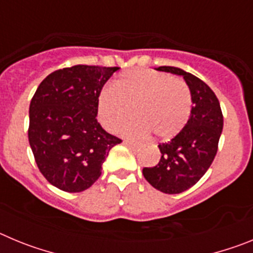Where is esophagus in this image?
Returning <instances> with one entry per match:
<instances>
[{
	"label": "esophagus",
	"mask_w": 253,
	"mask_h": 253,
	"mask_svg": "<svg viewBox=\"0 0 253 253\" xmlns=\"http://www.w3.org/2000/svg\"><path fill=\"white\" fill-rule=\"evenodd\" d=\"M124 144H125V146L130 147V148H133V149H137L138 148V143L131 142V140H124Z\"/></svg>",
	"instance_id": "1"
}]
</instances>
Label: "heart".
Listing matches in <instances>:
<instances>
[{
	"mask_svg": "<svg viewBox=\"0 0 253 253\" xmlns=\"http://www.w3.org/2000/svg\"><path fill=\"white\" fill-rule=\"evenodd\" d=\"M191 93L182 80L147 68L125 71L115 84H106L97 97V116L109 130L119 129L134 106V118L124 131L144 137L149 131L161 139L175 137L191 114Z\"/></svg>",
	"mask_w": 253,
	"mask_h": 253,
	"instance_id": "b5f03b06",
	"label": "heart"
}]
</instances>
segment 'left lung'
<instances>
[{
    "label": "left lung",
    "mask_w": 253,
    "mask_h": 253,
    "mask_svg": "<svg viewBox=\"0 0 253 253\" xmlns=\"http://www.w3.org/2000/svg\"><path fill=\"white\" fill-rule=\"evenodd\" d=\"M182 76L191 92V114L182 130L169 142L161 143V160L153 167H144L143 176L154 189L165 194H180L198 182L214 161L223 114L213 90L196 76L176 67L156 68Z\"/></svg>",
    "instance_id": "8db88e82"
}]
</instances>
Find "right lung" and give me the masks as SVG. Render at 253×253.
<instances>
[{"label":"right lung","instance_id":"1","mask_svg":"<svg viewBox=\"0 0 253 253\" xmlns=\"http://www.w3.org/2000/svg\"><path fill=\"white\" fill-rule=\"evenodd\" d=\"M119 67L77 66L54 71L35 91L29 109V143L49 184L81 193L101 175L122 139L97 123V97Z\"/></svg>","mask_w":253,"mask_h":253}]
</instances>
